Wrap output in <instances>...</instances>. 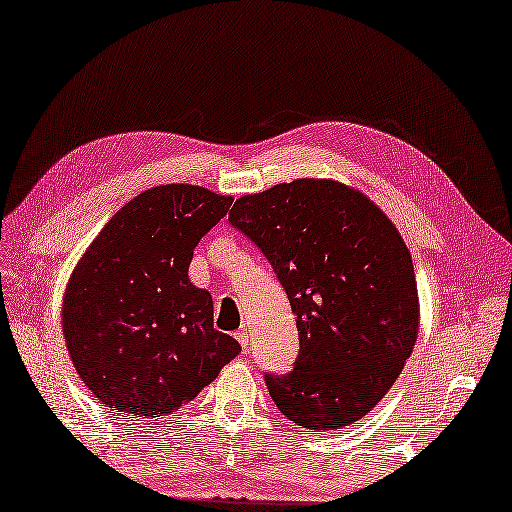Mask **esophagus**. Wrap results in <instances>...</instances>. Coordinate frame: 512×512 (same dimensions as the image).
Returning a JSON list of instances; mask_svg holds the SVG:
<instances>
[{
	"label": "esophagus",
	"mask_w": 512,
	"mask_h": 512,
	"mask_svg": "<svg viewBox=\"0 0 512 512\" xmlns=\"http://www.w3.org/2000/svg\"><path fill=\"white\" fill-rule=\"evenodd\" d=\"M236 338H238V342H240V345L245 347V349L251 345V333H249L247 326H245V329H240V331L236 333Z\"/></svg>",
	"instance_id": "obj_1"
}]
</instances>
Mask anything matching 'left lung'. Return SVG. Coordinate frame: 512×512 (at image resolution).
<instances>
[{"label":"left lung","mask_w":512,"mask_h":512,"mask_svg":"<svg viewBox=\"0 0 512 512\" xmlns=\"http://www.w3.org/2000/svg\"><path fill=\"white\" fill-rule=\"evenodd\" d=\"M229 222L263 251L295 313V370L265 374L276 408L304 429L354 424L397 381L420 331L413 258L397 226L331 179L240 197Z\"/></svg>","instance_id":"1"}]
</instances>
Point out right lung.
Masks as SVG:
<instances>
[{"instance_id":"right-lung-1","label":"right lung","mask_w":512,"mask_h":512,"mask_svg":"<svg viewBox=\"0 0 512 512\" xmlns=\"http://www.w3.org/2000/svg\"><path fill=\"white\" fill-rule=\"evenodd\" d=\"M233 197L190 183L124 204L83 251L63 295V335L86 388L122 420L170 415L240 354L192 286V251Z\"/></svg>"}]
</instances>
